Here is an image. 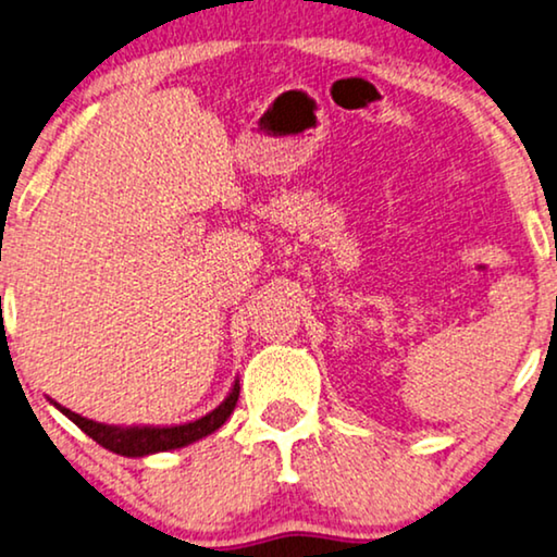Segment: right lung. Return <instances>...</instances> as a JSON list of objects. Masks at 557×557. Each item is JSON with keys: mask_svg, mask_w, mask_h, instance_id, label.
I'll return each instance as SVG.
<instances>
[{"mask_svg": "<svg viewBox=\"0 0 557 557\" xmlns=\"http://www.w3.org/2000/svg\"><path fill=\"white\" fill-rule=\"evenodd\" d=\"M236 399H239V380L234 382L232 392H228L224 403H221L216 410H211L203 418L183 422V425H107V422H96L88 418H81L78 412H71L69 407H61L53 403L58 410H61L65 418L76 422V425L84 430L88 438H94L99 446H103L111 454L127 456V458H139L150 454H162V450H175L183 446H190V443L206 438V435L216 433V430L224 425L228 414L234 412Z\"/></svg>", "mask_w": 557, "mask_h": 557, "instance_id": "right-lung-1", "label": "right lung"}]
</instances>
